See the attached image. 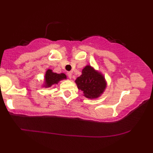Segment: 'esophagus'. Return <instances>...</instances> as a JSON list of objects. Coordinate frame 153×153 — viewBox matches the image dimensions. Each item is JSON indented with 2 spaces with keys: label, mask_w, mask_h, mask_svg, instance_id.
<instances>
[{
  "label": "esophagus",
  "mask_w": 153,
  "mask_h": 153,
  "mask_svg": "<svg viewBox=\"0 0 153 153\" xmlns=\"http://www.w3.org/2000/svg\"><path fill=\"white\" fill-rule=\"evenodd\" d=\"M67 76H68L69 79H71L72 78V73H71V72H70V71L67 72Z\"/></svg>",
  "instance_id": "obj_1"
}]
</instances>
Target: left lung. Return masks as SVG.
<instances>
[{
  "label": "left lung",
  "mask_w": 153,
  "mask_h": 153,
  "mask_svg": "<svg viewBox=\"0 0 153 153\" xmlns=\"http://www.w3.org/2000/svg\"><path fill=\"white\" fill-rule=\"evenodd\" d=\"M77 88L90 99L100 97L107 88L105 76L94 67L88 65L82 69V75L76 79Z\"/></svg>",
  "instance_id": "left-lung-1"
}]
</instances>
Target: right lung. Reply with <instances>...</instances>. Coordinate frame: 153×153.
<instances>
[{"label": "right lung", "instance_id": "right-lung-1", "mask_svg": "<svg viewBox=\"0 0 153 153\" xmlns=\"http://www.w3.org/2000/svg\"><path fill=\"white\" fill-rule=\"evenodd\" d=\"M67 76L63 73L56 74L53 72L52 69H48L46 71L45 76V83L42 85L45 88H50L54 84H57L63 79H66Z\"/></svg>", "mask_w": 153, "mask_h": 153}]
</instances>
